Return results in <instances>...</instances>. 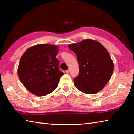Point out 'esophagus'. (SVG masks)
<instances>
[{
	"label": "esophagus",
	"instance_id": "obj_1",
	"mask_svg": "<svg viewBox=\"0 0 134 134\" xmlns=\"http://www.w3.org/2000/svg\"><path fill=\"white\" fill-rule=\"evenodd\" d=\"M65 72H66L67 74H69V72H70V70H66V71H65Z\"/></svg>",
	"mask_w": 134,
	"mask_h": 134
}]
</instances>
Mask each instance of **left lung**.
<instances>
[{
  "label": "left lung",
  "instance_id": "1",
  "mask_svg": "<svg viewBox=\"0 0 134 134\" xmlns=\"http://www.w3.org/2000/svg\"><path fill=\"white\" fill-rule=\"evenodd\" d=\"M69 48L76 54L79 65V76L74 79L75 87L88 94L102 90L112 77L114 68L107 49L91 39L70 44Z\"/></svg>",
  "mask_w": 134,
  "mask_h": 134
}]
</instances>
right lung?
<instances>
[{"mask_svg":"<svg viewBox=\"0 0 134 134\" xmlns=\"http://www.w3.org/2000/svg\"><path fill=\"white\" fill-rule=\"evenodd\" d=\"M59 48L55 45L38 44L22 55L18 75L26 89L38 96L51 93L64 73L59 70L56 58Z\"/></svg>","mask_w":134,"mask_h":134,"instance_id":"add662e5","label":"right lung"}]
</instances>
